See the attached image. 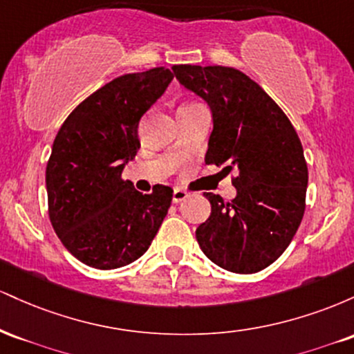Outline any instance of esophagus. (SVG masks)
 Here are the masks:
<instances>
[{"label":"esophagus","mask_w":354,"mask_h":354,"mask_svg":"<svg viewBox=\"0 0 354 354\" xmlns=\"http://www.w3.org/2000/svg\"><path fill=\"white\" fill-rule=\"evenodd\" d=\"M186 198H188V193H186L185 189H181V188H174V191H173V203H181L183 200H186Z\"/></svg>","instance_id":"34e87169"}]
</instances>
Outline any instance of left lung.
Wrapping results in <instances>:
<instances>
[{
    "instance_id": "1",
    "label": "left lung",
    "mask_w": 354,
    "mask_h": 354,
    "mask_svg": "<svg viewBox=\"0 0 354 354\" xmlns=\"http://www.w3.org/2000/svg\"><path fill=\"white\" fill-rule=\"evenodd\" d=\"M171 70L211 109L205 161L236 173L234 200L205 193L211 214L198 226V245L223 270L258 273L283 254L303 219L308 166L301 141L281 108L245 73L191 64Z\"/></svg>"
}]
</instances>
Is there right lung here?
Masks as SVG:
<instances>
[{"mask_svg":"<svg viewBox=\"0 0 354 354\" xmlns=\"http://www.w3.org/2000/svg\"><path fill=\"white\" fill-rule=\"evenodd\" d=\"M171 80L165 68L115 78L73 109L55 138L46 166L50 219L84 265L115 270L136 261L168 213L169 186L143 194L121 174L140 149V120Z\"/></svg>","mask_w":354,"mask_h":354,"instance_id":"right-lung-1","label":"right lung"}]
</instances>
